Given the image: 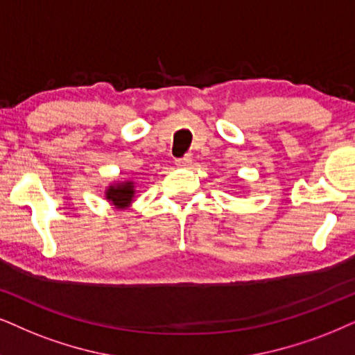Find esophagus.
<instances>
[{"instance_id":"esophagus-1","label":"esophagus","mask_w":355,"mask_h":355,"mask_svg":"<svg viewBox=\"0 0 355 355\" xmlns=\"http://www.w3.org/2000/svg\"><path fill=\"white\" fill-rule=\"evenodd\" d=\"M190 164H191V155L180 157V159L175 160V165H178V167H188Z\"/></svg>"}]
</instances>
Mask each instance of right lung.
<instances>
[{
  "mask_svg": "<svg viewBox=\"0 0 355 355\" xmlns=\"http://www.w3.org/2000/svg\"><path fill=\"white\" fill-rule=\"evenodd\" d=\"M132 195H134V188L131 182L121 183V185H116V187H110V190L106 191V198L110 200L114 206H118V208H124V206L131 203Z\"/></svg>",
  "mask_w": 355,
  "mask_h": 355,
  "instance_id": "add662e5",
  "label": "right lung"
}]
</instances>
